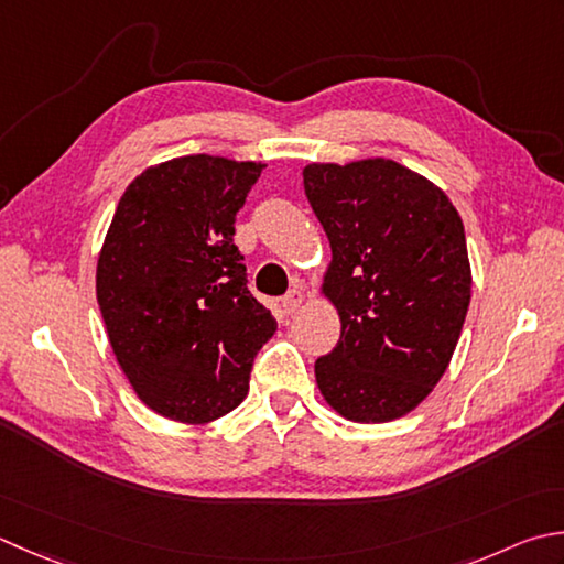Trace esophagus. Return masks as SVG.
Returning <instances> with one entry per match:
<instances>
[{
    "label": "esophagus",
    "mask_w": 564,
    "mask_h": 564,
    "mask_svg": "<svg viewBox=\"0 0 564 564\" xmlns=\"http://www.w3.org/2000/svg\"><path fill=\"white\" fill-rule=\"evenodd\" d=\"M281 305H283V313H285V315H293L295 311H301V305H303V293L297 291V289L289 291V293L283 295Z\"/></svg>",
    "instance_id": "obj_1"
}]
</instances>
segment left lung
Returning a JSON list of instances; mask_svg holds the SVG:
<instances>
[{"label": "left lung", "instance_id": "obj_1", "mask_svg": "<svg viewBox=\"0 0 564 564\" xmlns=\"http://www.w3.org/2000/svg\"><path fill=\"white\" fill-rule=\"evenodd\" d=\"M303 185L333 249L323 293L341 323L315 361L317 389L347 421H395L455 355L471 297L465 225L435 183L391 159L311 163Z\"/></svg>", "mask_w": 564, "mask_h": 564}]
</instances>
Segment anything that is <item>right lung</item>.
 <instances>
[{
	"label": "right lung",
	"instance_id": "obj_1",
	"mask_svg": "<svg viewBox=\"0 0 564 564\" xmlns=\"http://www.w3.org/2000/svg\"><path fill=\"white\" fill-rule=\"evenodd\" d=\"M263 163L181 156L137 175L97 259V303L131 389L200 425L247 399L275 319L247 289L235 219Z\"/></svg>",
	"mask_w": 564,
	"mask_h": 564
}]
</instances>
